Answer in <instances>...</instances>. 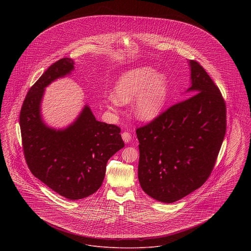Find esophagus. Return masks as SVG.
<instances>
[{
	"mask_svg": "<svg viewBox=\"0 0 251 251\" xmlns=\"http://www.w3.org/2000/svg\"><path fill=\"white\" fill-rule=\"evenodd\" d=\"M121 136H122V139H123V141H124L125 143H129L131 140V134L130 132H128V131L122 132Z\"/></svg>",
	"mask_w": 251,
	"mask_h": 251,
	"instance_id": "34e87169",
	"label": "esophagus"
}]
</instances>
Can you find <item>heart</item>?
I'll return each mask as SVG.
<instances>
[{
    "mask_svg": "<svg viewBox=\"0 0 251 251\" xmlns=\"http://www.w3.org/2000/svg\"><path fill=\"white\" fill-rule=\"evenodd\" d=\"M114 98L108 105L127 104L133 99L131 110L142 121H151L162 113L169 94L168 78L151 67H139L123 73L115 84Z\"/></svg>",
    "mask_w": 251,
    "mask_h": 251,
    "instance_id": "obj_1",
    "label": "heart"
}]
</instances>
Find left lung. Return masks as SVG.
Returning <instances> with one entry per match:
<instances>
[{
    "label": "left lung",
    "mask_w": 251,
    "mask_h": 251,
    "mask_svg": "<svg viewBox=\"0 0 251 251\" xmlns=\"http://www.w3.org/2000/svg\"><path fill=\"white\" fill-rule=\"evenodd\" d=\"M192 95L136 130L138 179L158 201L172 203L209 178L226 133V103L208 73L189 60Z\"/></svg>",
    "instance_id": "1"
}]
</instances>
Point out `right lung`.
<instances>
[{"instance_id":"obj_1","label":"right lung","mask_w":251,"mask_h":251,"mask_svg":"<svg viewBox=\"0 0 251 251\" xmlns=\"http://www.w3.org/2000/svg\"><path fill=\"white\" fill-rule=\"evenodd\" d=\"M74 71L72 58L53 63L25 97L20 114L24 156L33 175L71 201L94 194L105 176L108 160L124 142L120 129L96 120L86 104L65 129L49 127L41 117L45 88Z\"/></svg>"}]
</instances>
